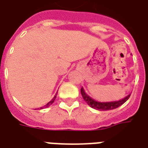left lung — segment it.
Instances as JSON below:
<instances>
[{"instance_id":"obj_1","label":"left lung","mask_w":148,"mask_h":148,"mask_svg":"<svg viewBox=\"0 0 148 148\" xmlns=\"http://www.w3.org/2000/svg\"><path fill=\"white\" fill-rule=\"evenodd\" d=\"M81 93L82 97H83L84 100L85 101V102L88 103V105L90 106V108L96 109L98 110H113L115 108H118L121 105H122L123 103H125L127 100L129 99L131 95H127L126 97H124L122 100H120L118 101H114V102H105V103H101V102H97V101H95L94 99L88 96L84 90L83 88H81Z\"/></svg>"}]
</instances>
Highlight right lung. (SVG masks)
I'll list each match as a JSON object with an SVG mask.
<instances>
[{"mask_svg":"<svg viewBox=\"0 0 148 148\" xmlns=\"http://www.w3.org/2000/svg\"><path fill=\"white\" fill-rule=\"evenodd\" d=\"M55 98H56V95H55V96H54V97H53V98L52 99V100H51V101H50V102H48V103H47V104H46V105H45V107H43V108H40V109H42V108H48V107H49L50 105H51V104H52V103H53V101H54Z\"/></svg>","mask_w":148,"mask_h":148,"instance_id":"obj_1","label":"right lung"}]
</instances>
